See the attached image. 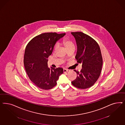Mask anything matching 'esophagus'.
Returning <instances> with one entry per match:
<instances>
[{
  "label": "esophagus",
  "mask_w": 125,
  "mask_h": 125,
  "mask_svg": "<svg viewBox=\"0 0 125 125\" xmlns=\"http://www.w3.org/2000/svg\"><path fill=\"white\" fill-rule=\"evenodd\" d=\"M69 69H63V72H64V73L69 72Z\"/></svg>",
  "instance_id": "34e87169"
}]
</instances>
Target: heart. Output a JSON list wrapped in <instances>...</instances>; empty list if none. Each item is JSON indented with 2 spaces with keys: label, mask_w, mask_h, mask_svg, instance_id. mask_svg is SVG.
<instances>
[{
  "label": "heart",
  "mask_w": 125,
  "mask_h": 125,
  "mask_svg": "<svg viewBox=\"0 0 125 125\" xmlns=\"http://www.w3.org/2000/svg\"><path fill=\"white\" fill-rule=\"evenodd\" d=\"M62 44H63V45L65 47L67 50V51L71 49L75 48V46H74V44L72 40H70L69 39H64V40H63ZM58 48V45L57 44H56L54 46V51L55 52H56V50H57Z\"/></svg>",
  "instance_id": "obj_1"
}]
</instances>
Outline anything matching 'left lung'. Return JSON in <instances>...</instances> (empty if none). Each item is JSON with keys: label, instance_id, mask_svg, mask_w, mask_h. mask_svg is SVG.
I'll list each match as a JSON object with an SVG mask.
<instances>
[{"label": "left lung", "instance_id": "8db88e82", "mask_svg": "<svg viewBox=\"0 0 125 125\" xmlns=\"http://www.w3.org/2000/svg\"><path fill=\"white\" fill-rule=\"evenodd\" d=\"M71 33L76 41L77 62L82 63L81 71L74 70L77 76L71 83L78 88H88L96 83L100 75L103 65L101 50L91 37L81 32Z\"/></svg>", "mask_w": 125, "mask_h": 125}]
</instances>
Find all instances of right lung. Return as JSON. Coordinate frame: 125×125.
Listing matches in <instances>:
<instances>
[{
    "instance_id": "obj_1",
    "label": "right lung",
    "mask_w": 125,
    "mask_h": 125,
    "mask_svg": "<svg viewBox=\"0 0 125 125\" xmlns=\"http://www.w3.org/2000/svg\"><path fill=\"white\" fill-rule=\"evenodd\" d=\"M65 35V33H43L34 37L26 47L25 69L30 80L40 88L45 90L52 88L63 73L62 68H49L47 62L56 41Z\"/></svg>"
}]
</instances>
